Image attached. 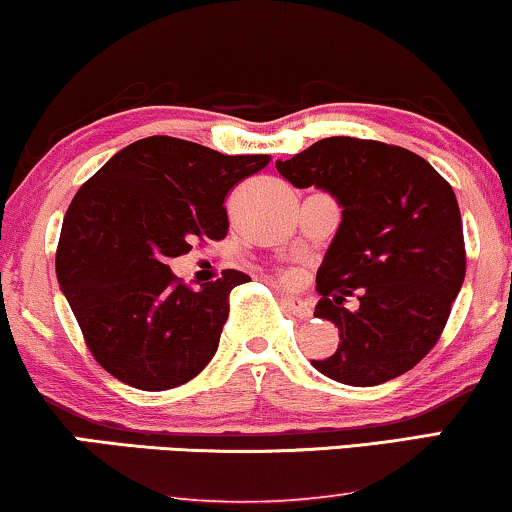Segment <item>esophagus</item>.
<instances>
[{
    "mask_svg": "<svg viewBox=\"0 0 512 512\" xmlns=\"http://www.w3.org/2000/svg\"><path fill=\"white\" fill-rule=\"evenodd\" d=\"M283 307L288 309L290 314L300 316V319H307V316H312V304H309L304 297H297V295H283L281 297Z\"/></svg>",
    "mask_w": 512,
    "mask_h": 512,
    "instance_id": "34e87169",
    "label": "esophagus"
}]
</instances>
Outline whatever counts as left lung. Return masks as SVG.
<instances>
[{
  "instance_id": "left-lung-1",
  "label": "left lung",
  "mask_w": 512,
  "mask_h": 512,
  "mask_svg": "<svg viewBox=\"0 0 512 512\" xmlns=\"http://www.w3.org/2000/svg\"><path fill=\"white\" fill-rule=\"evenodd\" d=\"M276 170L295 189L331 193L342 219L319 271L314 316L338 326V349L312 359L342 385L411 371L435 347L465 278L454 189L420 155L352 137L321 139ZM360 307L347 310V296Z\"/></svg>"
}]
</instances>
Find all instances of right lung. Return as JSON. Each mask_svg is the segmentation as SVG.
I'll return each instance as SVG.
<instances>
[{
    "instance_id": "right-lung-1",
    "label": "right lung",
    "mask_w": 512,
    "mask_h": 512,
    "mask_svg": "<svg viewBox=\"0 0 512 512\" xmlns=\"http://www.w3.org/2000/svg\"><path fill=\"white\" fill-rule=\"evenodd\" d=\"M269 155H224L148 137L113 155L75 193L56 276L94 359L122 383L158 392L189 383L215 357L229 293L250 281L226 269L198 290L167 262L196 238H224V198Z\"/></svg>"
}]
</instances>
